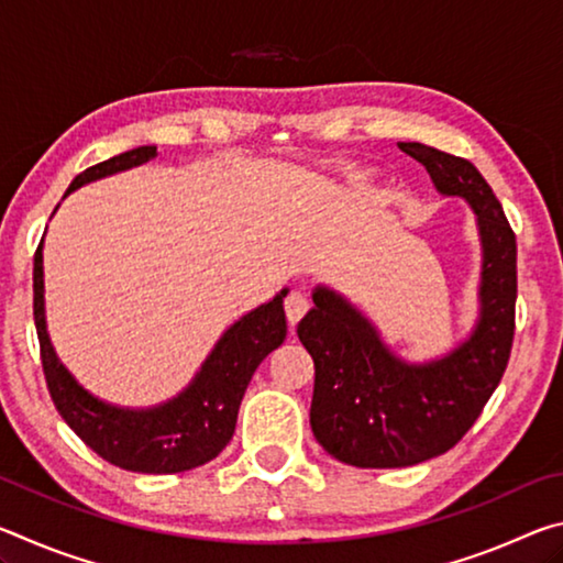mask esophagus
<instances>
[{
  "label": "esophagus",
  "instance_id": "1",
  "mask_svg": "<svg viewBox=\"0 0 563 563\" xmlns=\"http://www.w3.org/2000/svg\"><path fill=\"white\" fill-rule=\"evenodd\" d=\"M308 308H310V302L302 292H290L288 298H285V316H288L290 328L298 325L305 312H308Z\"/></svg>",
  "mask_w": 563,
  "mask_h": 563
}]
</instances>
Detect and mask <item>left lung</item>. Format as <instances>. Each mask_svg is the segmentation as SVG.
<instances>
[{"instance_id": "1", "label": "left lung", "mask_w": 563, "mask_h": 563, "mask_svg": "<svg viewBox=\"0 0 563 563\" xmlns=\"http://www.w3.org/2000/svg\"><path fill=\"white\" fill-rule=\"evenodd\" d=\"M442 196L464 198L482 241L479 318L472 335L430 362H405L340 292L318 285L298 338L316 362L310 427L322 450L362 470L440 456L470 432L507 369L517 305V235L487 180L466 158L397 144Z\"/></svg>"}]
</instances>
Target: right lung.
I'll return each instance as SVG.
<instances>
[{
  "label": "right lung",
  "mask_w": 563,
  "mask_h": 563,
  "mask_svg": "<svg viewBox=\"0 0 563 563\" xmlns=\"http://www.w3.org/2000/svg\"><path fill=\"white\" fill-rule=\"evenodd\" d=\"M156 156V146H139L101 161L76 176L66 194ZM285 295L288 288L233 322L184 393L148 409L117 407L87 393L56 357L44 318V255L40 243L34 253V322L54 407L89 450L121 470L176 474L211 462L231 442L238 409L253 373L275 347L283 345L288 332Z\"/></svg>",
  "instance_id": "obj_1"
}]
</instances>
